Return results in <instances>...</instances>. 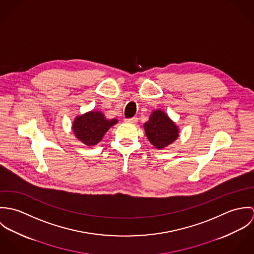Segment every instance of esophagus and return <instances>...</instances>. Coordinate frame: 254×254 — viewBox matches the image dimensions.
Segmentation results:
<instances>
[{
	"instance_id": "34e87169",
	"label": "esophagus",
	"mask_w": 254,
	"mask_h": 254,
	"mask_svg": "<svg viewBox=\"0 0 254 254\" xmlns=\"http://www.w3.org/2000/svg\"><path fill=\"white\" fill-rule=\"evenodd\" d=\"M138 121V118L137 117H132V118H127L125 119V122L126 123H130V124H136Z\"/></svg>"
}]
</instances>
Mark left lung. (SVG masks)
<instances>
[{"label": "left lung", "mask_w": 254, "mask_h": 254, "mask_svg": "<svg viewBox=\"0 0 254 254\" xmlns=\"http://www.w3.org/2000/svg\"><path fill=\"white\" fill-rule=\"evenodd\" d=\"M144 127L147 139L157 148L170 145L179 136L177 126L161 110L153 111Z\"/></svg>", "instance_id": "1"}]
</instances>
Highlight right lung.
Returning a JSON list of instances; mask_svg holds the SVG:
<instances>
[{"instance_id": "right-lung-1", "label": "right lung", "mask_w": 254, "mask_h": 254, "mask_svg": "<svg viewBox=\"0 0 254 254\" xmlns=\"http://www.w3.org/2000/svg\"><path fill=\"white\" fill-rule=\"evenodd\" d=\"M116 123V118L109 119L102 112L91 111L76 117L73 132L85 145H95L102 141L109 128Z\"/></svg>"}]
</instances>
